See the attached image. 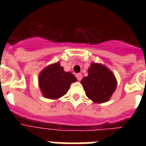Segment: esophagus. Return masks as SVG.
<instances>
[{
  "instance_id": "1",
  "label": "esophagus",
  "mask_w": 146,
  "mask_h": 146,
  "mask_svg": "<svg viewBox=\"0 0 146 146\" xmlns=\"http://www.w3.org/2000/svg\"><path fill=\"white\" fill-rule=\"evenodd\" d=\"M76 78H77V80H79V81H80V80H82V73H78V74L76 75Z\"/></svg>"
}]
</instances>
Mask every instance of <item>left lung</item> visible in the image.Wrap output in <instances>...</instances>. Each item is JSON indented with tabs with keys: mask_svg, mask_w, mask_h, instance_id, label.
<instances>
[{
	"mask_svg": "<svg viewBox=\"0 0 146 146\" xmlns=\"http://www.w3.org/2000/svg\"><path fill=\"white\" fill-rule=\"evenodd\" d=\"M86 95L95 103H104L111 98L117 87V80L107 66L92 63L88 76L81 80Z\"/></svg>",
	"mask_w": 146,
	"mask_h": 146,
	"instance_id": "left-lung-1",
	"label": "left lung"
}]
</instances>
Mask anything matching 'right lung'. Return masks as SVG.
<instances>
[{
	"instance_id": "right-lung-1",
	"label": "right lung",
	"mask_w": 146,
	"mask_h": 146,
	"mask_svg": "<svg viewBox=\"0 0 146 146\" xmlns=\"http://www.w3.org/2000/svg\"><path fill=\"white\" fill-rule=\"evenodd\" d=\"M76 78L70 72H65L59 62L46 66L38 76V85L44 97L57 99L67 92Z\"/></svg>"
}]
</instances>
